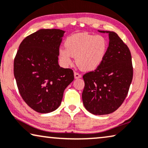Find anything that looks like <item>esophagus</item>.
<instances>
[{
	"instance_id": "obj_1",
	"label": "esophagus",
	"mask_w": 148,
	"mask_h": 148,
	"mask_svg": "<svg viewBox=\"0 0 148 148\" xmlns=\"http://www.w3.org/2000/svg\"><path fill=\"white\" fill-rule=\"evenodd\" d=\"M74 78H81V74H80L78 72H74Z\"/></svg>"
}]
</instances>
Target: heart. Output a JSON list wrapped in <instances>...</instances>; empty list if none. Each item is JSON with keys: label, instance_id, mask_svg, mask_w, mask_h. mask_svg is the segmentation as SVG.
<instances>
[{"label": "heart", "instance_id": "1", "mask_svg": "<svg viewBox=\"0 0 148 148\" xmlns=\"http://www.w3.org/2000/svg\"><path fill=\"white\" fill-rule=\"evenodd\" d=\"M65 47L58 52L60 62L68 66L75 57L76 65L82 70H92L99 66L105 57L108 49L107 39L103 35L87 33H75L68 37Z\"/></svg>", "mask_w": 148, "mask_h": 148}]
</instances>
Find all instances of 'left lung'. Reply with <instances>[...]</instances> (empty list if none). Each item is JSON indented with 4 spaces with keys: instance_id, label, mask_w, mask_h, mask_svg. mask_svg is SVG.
Returning a JSON list of instances; mask_svg holds the SVG:
<instances>
[{
    "instance_id": "1",
    "label": "left lung",
    "mask_w": 148,
    "mask_h": 148,
    "mask_svg": "<svg viewBox=\"0 0 148 148\" xmlns=\"http://www.w3.org/2000/svg\"><path fill=\"white\" fill-rule=\"evenodd\" d=\"M99 32L109 33V47L99 66L83 75L82 98L87 111L102 115L115 111L123 103L133 79V65L130 49L117 34Z\"/></svg>"
}]
</instances>
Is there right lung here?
Segmentation results:
<instances>
[{
    "label": "right lung",
    "instance_id": "add662e5",
    "mask_svg": "<svg viewBox=\"0 0 148 148\" xmlns=\"http://www.w3.org/2000/svg\"><path fill=\"white\" fill-rule=\"evenodd\" d=\"M64 33L56 29L37 31L22 41L14 58L18 92L27 105L38 113L57 109L64 90L74 80L73 70L58 64Z\"/></svg>",
    "mask_w": 148,
    "mask_h": 148
}]
</instances>
